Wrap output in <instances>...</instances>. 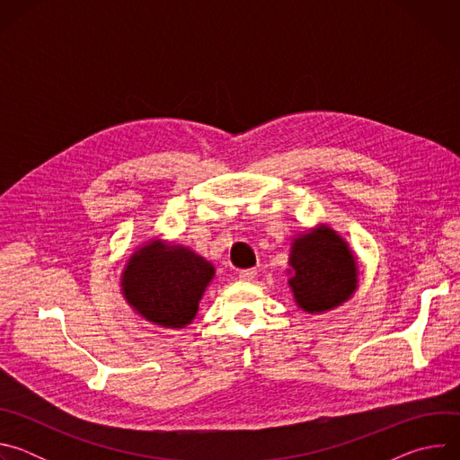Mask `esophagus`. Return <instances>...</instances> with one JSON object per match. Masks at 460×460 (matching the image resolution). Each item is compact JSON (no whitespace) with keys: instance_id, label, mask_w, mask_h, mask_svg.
Instances as JSON below:
<instances>
[{"instance_id":"esophagus-1","label":"esophagus","mask_w":460,"mask_h":460,"mask_svg":"<svg viewBox=\"0 0 460 460\" xmlns=\"http://www.w3.org/2000/svg\"><path fill=\"white\" fill-rule=\"evenodd\" d=\"M256 275H258V270H256V268H249V270H240V271H238V279L243 280V282L254 280Z\"/></svg>"}]
</instances>
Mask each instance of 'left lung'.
Listing matches in <instances>:
<instances>
[{
    "label": "left lung",
    "instance_id": "obj_1",
    "mask_svg": "<svg viewBox=\"0 0 460 460\" xmlns=\"http://www.w3.org/2000/svg\"><path fill=\"white\" fill-rule=\"evenodd\" d=\"M289 286L296 304L307 313L341 305L357 288V266L348 243L332 229L296 238L291 249Z\"/></svg>",
    "mask_w": 460,
    "mask_h": 460
}]
</instances>
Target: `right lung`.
<instances>
[{"mask_svg": "<svg viewBox=\"0 0 460 460\" xmlns=\"http://www.w3.org/2000/svg\"><path fill=\"white\" fill-rule=\"evenodd\" d=\"M215 277V268L185 247L151 242L123 271V295L147 320L164 327L189 323Z\"/></svg>", "mask_w": 460, "mask_h": 460, "instance_id": "obj_1", "label": "right lung"}]
</instances>
